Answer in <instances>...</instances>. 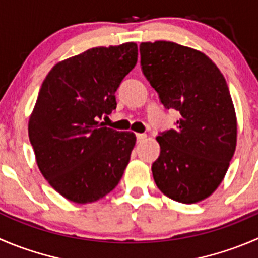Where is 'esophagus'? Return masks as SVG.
<instances>
[{"label": "esophagus", "mask_w": 258, "mask_h": 258, "mask_svg": "<svg viewBox=\"0 0 258 258\" xmlns=\"http://www.w3.org/2000/svg\"><path fill=\"white\" fill-rule=\"evenodd\" d=\"M136 137H137V142H142L145 139H146L147 135H145V134H137Z\"/></svg>", "instance_id": "34e87169"}]
</instances>
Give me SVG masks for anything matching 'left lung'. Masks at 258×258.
<instances>
[{
	"instance_id": "8db88e82",
	"label": "left lung",
	"mask_w": 258,
	"mask_h": 258,
	"mask_svg": "<svg viewBox=\"0 0 258 258\" xmlns=\"http://www.w3.org/2000/svg\"><path fill=\"white\" fill-rule=\"evenodd\" d=\"M142 72L165 108L180 112L176 127L156 137L152 164L167 198L192 204L223 181L237 145V117L228 86L204 52L172 41L141 42Z\"/></svg>"
}]
</instances>
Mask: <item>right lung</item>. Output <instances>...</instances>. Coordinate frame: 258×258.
<instances>
[{
    "label": "right lung",
    "instance_id": "add662e5",
    "mask_svg": "<svg viewBox=\"0 0 258 258\" xmlns=\"http://www.w3.org/2000/svg\"><path fill=\"white\" fill-rule=\"evenodd\" d=\"M137 55L136 42L92 47L56 62L42 82L29 139L42 176L68 201H99L128 165L134 132L108 128L97 118L116 108L114 93Z\"/></svg>",
    "mask_w": 258,
    "mask_h": 258
}]
</instances>
